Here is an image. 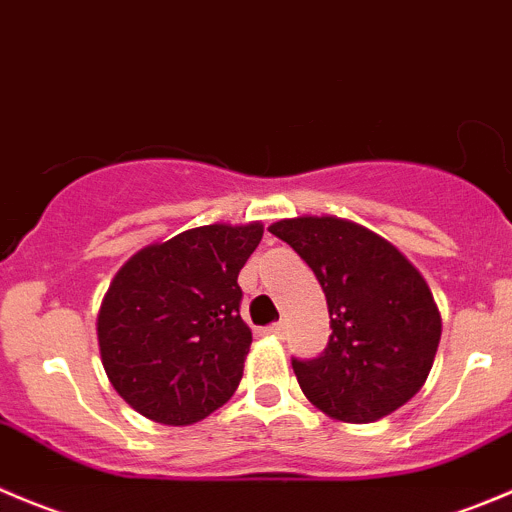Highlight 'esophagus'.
Masks as SVG:
<instances>
[{"instance_id": "esophagus-1", "label": "esophagus", "mask_w": 512, "mask_h": 512, "mask_svg": "<svg viewBox=\"0 0 512 512\" xmlns=\"http://www.w3.org/2000/svg\"><path fill=\"white\" fill-rule=\"evenodd\" d=\"M267 332H272V335L282 337V335H285V332H287V325H285V322H275V325L267 327Z\"/></svg>"}]
</instances>
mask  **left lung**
<instances>
[{
    "label": "left lung",
    "instance_id": "1",
    "mask_svg": "<svg viewBox=\"0 0 512 512\" xmlns=\"http://www.w3.org/2000/svg\"><path fill=\"white\" fill-rule=\"evenodd\" d=\"M270 232L307 262L327 297L325 352L292 360L302 393L342 423H375L425 385L438 352V305L408 257L340 217H292Z\"/></svg>",
    "mask_w": 512,
    "mask_h": 512
}]
</instances>
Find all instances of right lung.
Returning a JSON list of instances; mask_svg holds the SVG:
<instances>
[{
	"label": "right lung",
	"instance_id": "add662e5",
	"mask_svg": "<svg viewBox=\"0 0 512 512\" xmlns=\"http://www.w3.org/2000/svg\"><path fill=\"white\" fill-rule=\"evenodd\" d=\"M262 232L260 222L195 227L119 267L97 340L112 388L137 413L192 425L235 395L252 342L237 275Z\"/></svg>",
	"mask_w": 512,
	"mask_h": 512
}]
</instances>
